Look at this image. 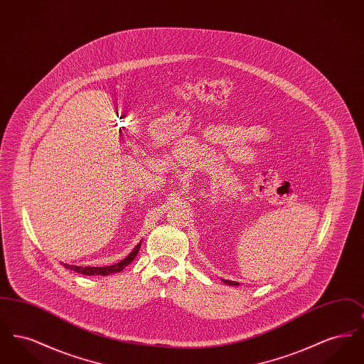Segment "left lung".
<instances>
[{
  "instance_id": "obj_1",
  "label": "left lung",
  "mask_w": 364,
  "mask_h": 364,
  "mask_svg": "<svg viewBox=\"0 0 364 364\" xmlns=\"http://www.w3.org/2000/svg\"><path fill=\"white\" fill-rule=\"evenodd\" d=\"M225 284H228V285H239V282H235V281H229V279H225Z\"/></svg>"
}]
</instances>
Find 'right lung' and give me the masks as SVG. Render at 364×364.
<instances>
[{"label":"right lung","mask_w":364,"mask_h":364,"mask_svg":"<svg viewBox=\"0 0 364 364\" xmlns=\"http://www.w3.org/2000/svg\"><path fill=\"white\" fill-rule=\"evenodd\" d=\"M139 248H140V242L132 250V252L127 258H124L119 263L112 264V266H104V267H90V266H86V267H83V266H73V264H68V263H63V264H64V267L73 270L76 273L85 274V276H109V274H114V273L122 272L125 266H128L132 260L135 259V257H136V254L139 252Z\"/></svg>","instance_id":"1"}]
</instances>
